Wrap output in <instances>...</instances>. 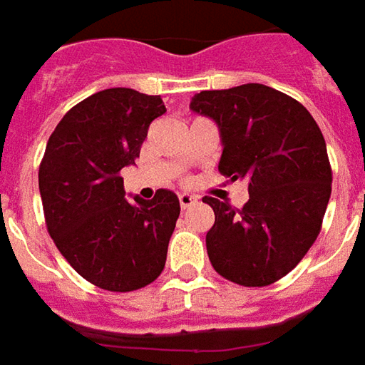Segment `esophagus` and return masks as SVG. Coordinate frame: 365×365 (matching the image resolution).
<instances>
[{
	"mask_svg": "<svg viewBox=\"0 0 365 365\" xmlns=\"http://www.w3.org/2000/svg\"><path fill=\"white\" fill-rule=\"evenodd\" d=\"M178 202H180V207L182 208H188L197 202V197H195V195H188V192H180V195H178Z\"/></svg>",
	"mask_w": 365,
	"mask_h": 365,
	"instance_id": "34e87169",
	"label": "esophagus"
}]
</instances>
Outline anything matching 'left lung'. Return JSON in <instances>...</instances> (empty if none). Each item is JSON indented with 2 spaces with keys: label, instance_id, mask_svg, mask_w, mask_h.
<instances>
[{
  "label": "left lung",
  "instance_id": "left-lung-1",
  "mask_svg": "<svg viewBox=\"0 0 365 365\" xmlns=\"http://www.w3.org/2000/svg\"><path fill=\"white\" fill-rule=\"evenodd\" d=\"M190 109L218 125V170L248 180V202L235 208L205 197L215 210L207 252L216 272L240 286H268L296 268L318 238L331 192L320 127L302 103L246 83L200 91Z\"/></svg>",
  "mask_w": 365,
  "mask_h": 365
}]
</instances>
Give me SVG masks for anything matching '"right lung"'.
Wrapping results in <instances>:
<instances>
[{"label": "right lung", "instance_id": "right-lung-1", "mask_svg": "<svg viewBox=\"0 0 365 365\" xmlns=\"http://www.w3.org/2000/svg\"><path fill=\"white\" fill-rule=\"evenodd\" d=\"M163 113L158 95L127 87L95 93L65 113L39 165L53 242L75 272L109 292L145 288L167 262L180 215L177 195L160 188L150 200L130 202L120 177Z\"/></svg>", "mask_w": 365, "mask_h": 365}]
</instances>
